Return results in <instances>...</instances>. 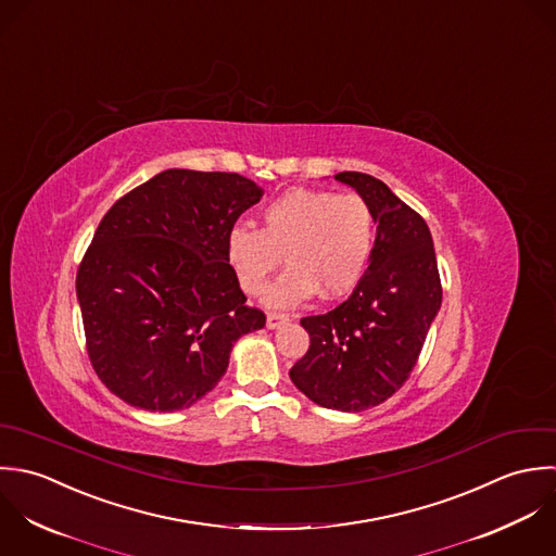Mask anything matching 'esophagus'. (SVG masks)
I'll return each mask as SVG.
<instances>
[{
    "label": "esophagus",
    "mask_w": 556,
    "mask_h": 556,
    "mask_svg": "<svg viewBox=\"0 0 556 556\" xmlns=\"http://www.w3.org/2000/svg\"><path fill=\"white\" fill-rule=\"evenodd\" d=\"M285 324H289V315H285V313H269L267 315V328L269 330H276V328H280Z\"/></svg>",
    "instance_id": "34e87169"
}]
</instances>
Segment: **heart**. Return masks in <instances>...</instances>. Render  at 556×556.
<instances>
[{
    "label": "heart",
    "mask_w": 556,
    "mask_h": 556,
    "mask_svg": "<svg viewBox=\"0 0 556 556\" xmlns=\"http://www.w3.org/2000/svg\"><path fill=\"white\" fill-rule=\"evenodd\" d=\"M377 222L358 193L291 189L271 200L261 230L237 224L226 235V261L248 295H261L269 276L287 271L269 287V306H295L319 289L328 298L350 293L365 276L375 248Z\"/></svg>",
    "instance_id": "1"
}]
</instances>
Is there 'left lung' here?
I'll list each match as a JSON object with an SVG mask.
<instances>
[{
  "label": "left lung",
  "instance_id": "left-lung-1",
  "mask_svg": "<svg viewBox=\"0 0 556 556\" xmlns=\"http://www.w3.org/2000/svg\"><path fill=\"white\" fill-rule=\"evenodd\" d=\"M334 179L369 202L375 248L365 278L341 306L302 317L311 345L289 375L317 405L363 412L392 396L416 367L442 304V282L420 213L370 175Z\"/></svg>",
  "mask_w": 556,
  "mask_h": 556
}]
</instances>
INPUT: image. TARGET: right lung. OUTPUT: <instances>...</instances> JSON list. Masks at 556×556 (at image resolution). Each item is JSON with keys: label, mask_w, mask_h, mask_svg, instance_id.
Here are the masks:
<instances>
[{"label": "right lung", "mask_w": 556, "mask_h": 556, "mask_svg": "<svg viewBox=\"0 0 556 556\" xmlns=\"http://www.w3.org/2000/svg\"><path fill=\"white\" fill-rule=\"evenodd\" d=\"M263 189L237 173L164 170L118 198L77 269L86 352L125 403L177 412L217 386L232 343L265 326L226 261Z\"/></svg>", "instance_id": "right-lung-1"}]
</instances>
